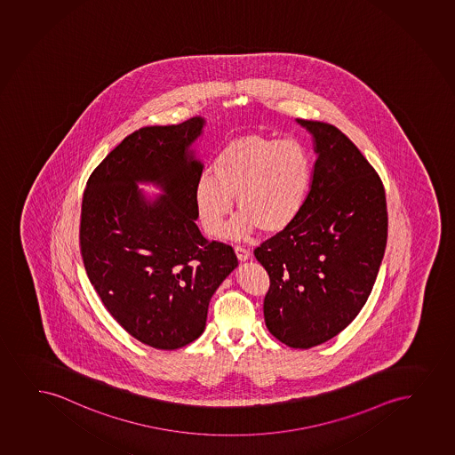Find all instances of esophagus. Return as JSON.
Wrapping results in <instances>:
<instances>
[{
    "label": "esophagus",
    "instance_id": "1",
    "mask_svg": "<svg viewBox=\"0 0 455 455\" xmlns=\"http://www.w3.org/2000/svg\"><path fill=\"white\" fill-rule=\"evenodd\" d=\"M235 251H236V256L239 258V260H248L250 259V256H251L250 250L245 247H241V245H236Z\"/></svg>",
    "mask_w": 455,
    "mask_h": 455
}]
</instances>
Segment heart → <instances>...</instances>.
I'll return each mask as SVG.
<instances>
[{"label":"heart","instance_id":"b5f03b06","mask_svg":"<svg viewBox=\"0 0 455 455\" xmlns=\"http://www.w3.org/2000/svg\"><path fill=\"white\" fill-rule=\"evenodd\" d=\"M195 185V207L204 230L218 236L233 212L241 214L227 236L243 239L258 227L289 228L301 214L312 185V156L299 140L243 136L227 143Z\"/></svg>","mask_w":455,"mask_h":455}]
</instances>
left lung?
Listing matches in <instances>:
<instances>
[{
  "label": "left lung",
  "mask_w": 455,
  "mask_h": 455,
  "mask_svg": "<svg viewBox=\"0 0 455 455\" xmlns=\"http://www.w3.org/2000/svg\"><path fill=\"white\" fill-rule=\"evenodd\" d=\"M316 162L301 214L254 250L270 276L264 318L273 337L310 348L337 337L372 291L387 243L383 182L333 124L296 118Z\"/></svg>",
  "instance_id": "left-lung-1"
}]
</instances>
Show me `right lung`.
<instances>
[{
  "mask_svg": "<svg viewBox=\"0 0 455 455\" xmlns=\"http://www.w3.org/2000/svg\"><path fill=\"white\" fill-rule=\"evenodd\" d=\"M205 120L145 126L124 137L89 176L80 250L97 295L118 324L162 350L201 337L214 291L237 267L231 245L196 225L195 185L204 165L189 147ZM139 181L166 191L147 200Z\"/></svg>",
  "mask_w": 455,
  "mask_h": 455,
  "instance_id": "right-lung-1",
  "label": "right lung"
}]
</instances>
